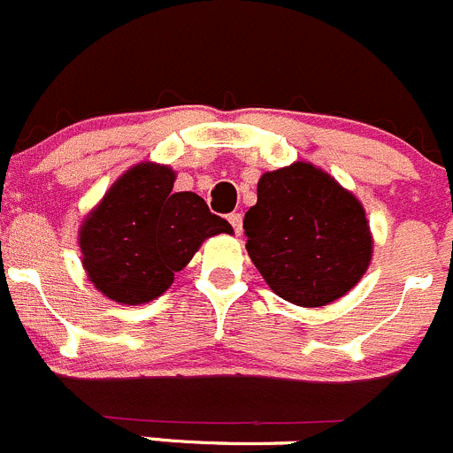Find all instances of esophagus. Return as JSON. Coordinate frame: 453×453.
<instances>
[{
    "label": "esophagus",
    "mask_w": 453,
    "mask_h": 453,
    "mask_svg": "<svg viewBox=\"0 0 453 453\" xmlns=\"http://www.w3.org/2000/svg\"><path fill=\"white\" fill-rule=\"evenodd\" d=\"M229 224L234 226L235 234H242V213H231L229 215Z\"/></svg>",
    "instance_id": "esophagus-1"
}]
</instances>
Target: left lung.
Listing matches in <instances>:
<instances>
[{"label": "left lung", "instance_id": "obj_1", "mask_svg": "<svg viewBox=\"0 0 453 453\" xmlns=\"http://www.w3.org/2000/svg\"><path fill=\"white\" fill-rule=\"evenodd\" d=\"M244 234L266 284L300 307L334 303L356 287L372 260L363 204L307 162L262 175Z\"/></svg>", "mask_w": 453, "mask_h": 453}]
</instances>
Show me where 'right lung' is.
I'll list each match as a JSON object with an SVG mask.
<instances>
[{
  "label": "right lung",
  "mask_w": 453,
  "mask_h": 453,
  "mask_svg": "<svg viewBox=\"0 0 453 453\" xmlns=\"http://www.w3.org/2000/svg\"><path fill=\"white\" fill-rule=\"evenodd\" d=\"M173 180L169 166H133L84 219L81 262L90 282L115 303L157 298L206 238L234 231L200 196L175 193Z\"/></svg>",
  "instance_id": "obj_1"
}]
</instances>
